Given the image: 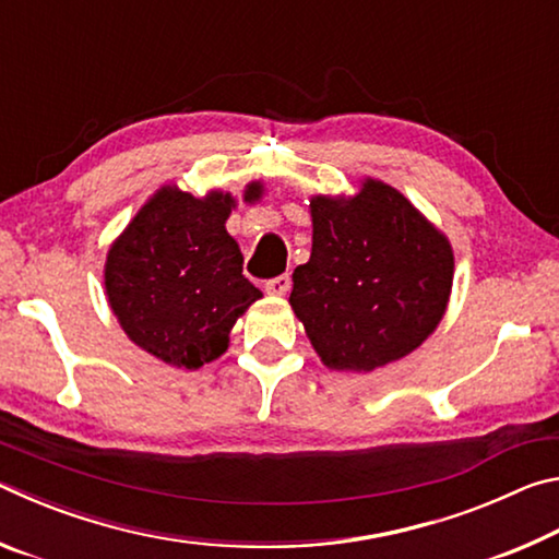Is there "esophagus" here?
<instances>
[{
  "label": "esophagus",
  "instance_id": "1",
  "mask_svg": "<svg viewBox=\"0 0 559 559\" xmlns=\"http://www.w3.org/2000/svg\"><path fill=\"white\" fill-rule=\"evenodd\" d=\"M263 288H266V293H271V296H286L290 290V276L288 273H281V276L269 278L263 283Z\"/></svg>",
  "mask_w": 559,
  "mask_h": 559
}]
</instances>
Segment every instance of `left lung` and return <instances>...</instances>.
Masks as SVG:
<instances>
[{
	"label": "left lung",
	"mask_w": 559,
	"mask_h": 559,
	"mask_svg": "<svg viewBox=\"0 0 559 559\" xmlns=\"http://www.w3.org/2000/svg\"><path fill=\"white\" fill-rule=\"evenodd\" d=\"M313 249L293 271L290 306L330 370L372 372L427 340L447 310L453 253L390 185L353 200L316 197Z\"/></svg>",
	"instance_id": "left-lung-1"
}]
</instances>
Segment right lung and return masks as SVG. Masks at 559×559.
Masks as SVG:
<instances>
[{
	"mask_svg": "<svg viewBox=\"0 0 559 559\" xmlns=\"http://www.w3.org/2000/svg\"><path fill=\"white\" fill-rule=\"evenodd\" d=\"M249 185L246 200H257ZM234 200H204L165 187L150 200L106 261L112 313L132 343L173 367L197 370L229 345V333L261 290L243 276V257L226 216Z\"/></svg>",
	"mask_w": 559,
	"mask_h": 559,
	"instance_id": "obj_1",
	"label": "right lung"
}]
</instances>
